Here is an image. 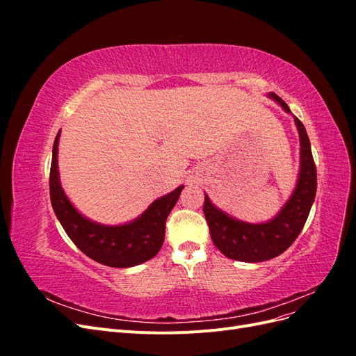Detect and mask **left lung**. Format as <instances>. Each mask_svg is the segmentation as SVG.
Returning a JSON list of instances; mask_svg holds the SVG:
<instances>
[{"instance_id":"obj_1","label":"left lung","mask_w":356,"mask_h":356,"mask_svg":"<svg viewBox=\"0 0 356 356\" xmlns=\"http://www.w3.org/2000/svg\"><path fill=\"white\" fill-rule=\"evenodd\" d=\"M291 114L289 106L273 92L267 95ZM300 136V172L293 195L275 218L267 222L251 224L236 220L218 209L204 195L203 213L209 225L213 245L232 260L260 263L270 260L293 245L303 230L316 195V166L312 156L306 129L294 115Z\"/></svg>"}]
</instances>
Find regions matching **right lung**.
I'll list each match as a JSON object with an SVG mask.
<instances>
[{
  "mask_svg": "<svg viewBox=\"0 0 356 356\" xmlns=\"http://www.w3.org/2000/svg\"><path fill=\"white\" fill-rule=\"evenodd\" d=\"M56 135L50 166V200L63 230L79 250L110 267H132L148 261L165 241V224L184 186L154 200L141 217L122 225H104L86 218L67 197L59 181Z\"/></svg>",
  "mask_w": 356,
  "mask_h": 356,
  "instance_id": "right-lung-1",
  "label": "right lung"
}]
</instances>
